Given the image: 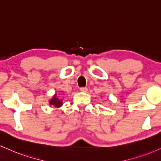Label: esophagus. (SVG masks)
<instances>
[{"instance_id":"esophagus-1","label":"esophagus","mask_w":161,"mask_h":161,"mask_svg":"<svg viewBox=\"0 0 161 161\" xmlns=\"http://www.w3.org/2000/svg\"><path fill=\"white\" fill-rule=\"evenodd\" d=\"M80 91L82 92H88V88L86 87H82V88H80Z\"/></svg>"}]
</instances>
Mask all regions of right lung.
<instances>
[{"mask_svg": "<svg viewBox=\"0 0 161 161\" xmlns=\"http://www.w3.org/2000/svg\"><path fill=\"white\" fill-rule=\"evenodd\" d=\"M49 104L50 105H53L54 106H55V107H60V106H62V100L61 99H59L58 97H57V94H55L53 97H52V98L51 100H50L49 101Z\"/></svg>", "mask_w": 161, "mask_h": 161, "instance_id": "right-lung-1", "label": "right lung"}]
</instances>
